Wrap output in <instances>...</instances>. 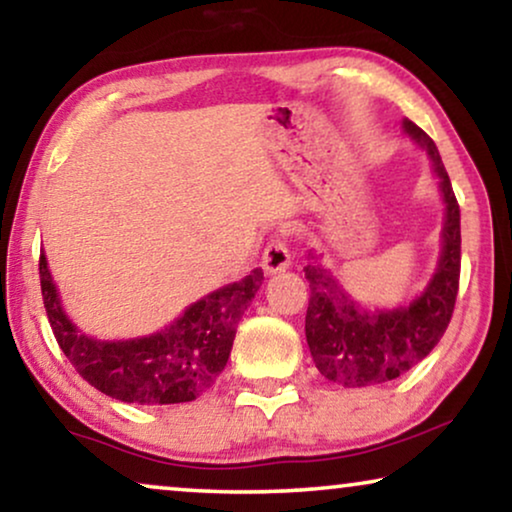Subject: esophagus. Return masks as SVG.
Returning <instances> with one entry per match:
<instances>
[{
	"label": "esophagus",
	"mask_w": 512,
	"mask_h": 512,
	"mask_svg": "<svg viewBox=\"0 0 512 512\" xmlns=\"http://www.w3.org/2000/svg\"><path fill=\"white\" fill-rule=\"evenodd\" d=\"M263 270L265 272H282L289 268L291 263V251H289V244H286V240L282 235H275L272 240L265 244V251H263Z\"/></svg>",
	"instance_id": "1"
}]
</instances>
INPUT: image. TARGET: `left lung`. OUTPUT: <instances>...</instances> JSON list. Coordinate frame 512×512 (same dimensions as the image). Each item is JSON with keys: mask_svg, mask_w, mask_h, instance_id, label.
Here are the masks:
<instances>
[{"mask_svg": "<svg viewBox=\"0 0 512 512\" xmlns=\"http://www.w3.org/2000/svg\"><path fill=\"white\" fill-rule=\"evenodd\" d=\"M403 128L419 146H424L440 179L445 200L443 251L426 289L412 303L398 305L394 310L361 307L342 289L333 272L319 263L314 251L307 254V345L319 373L342 387L382 384L415 368L443 338L457 300L461 270L459 202L433 139L408 118L403 121Z\"/></svg>", "mask_w": 512, "mask_h": 512, "instance_id": "1", "label": "left lung"}]
</instances>
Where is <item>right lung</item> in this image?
<instances>
[{"instance_id":"right-lung-1","label":"right lung","mask_w":512,"mask_h":512,"mask_svg":"<svg viewBox=\"0 0 512 512\" xmlns=\"http://www.w3.org/2000/svg\"><path fill=\"white\" fill-rule=\"evenodd\" d=\"M41 296L55 340L90 387L116 401L170 405L195 401L226 368L237 321L263 284V270L200 298L163 331L132 340H95L62 310L46 256H39Z\"/></svg>"}]
</instances>
